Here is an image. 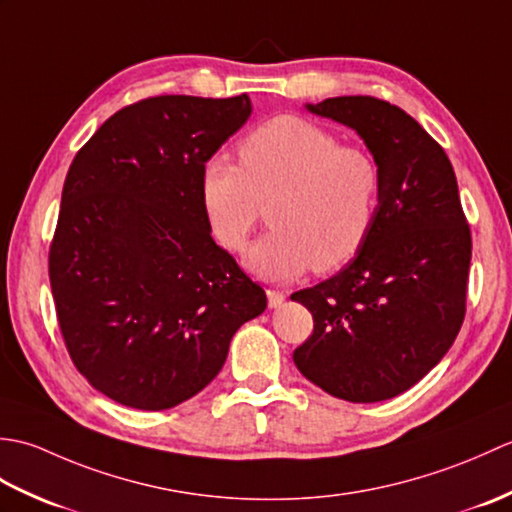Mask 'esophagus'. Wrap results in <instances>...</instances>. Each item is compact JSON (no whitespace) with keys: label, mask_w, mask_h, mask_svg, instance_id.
<instances>
[{"label":"esophagus","mask_w":512,"mask_h":512,"mask_svg":"<svg viewBox=\"0 0 512 512\" xmlns=\"http://www.w3.org/2000/svg\"><path fill=\"white\" fill-rule=\"evenodd\" d=\"M266 295H268V306H270V308H279L281 303L286 301V292H284V290L268 288V290H266Z\"/></svg>","instance_id":"1"}]
</instances>
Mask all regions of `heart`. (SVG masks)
<instances>
[{"instance_id":"obj_1","label":"heart","mask_w":512,"mask_h":512,"mask_svg":"<svg viewBox=\"0 0 512 512\" xmlns=\"http://www.w3.org/2000/svg\"><path fill=\"white\" fill-rule=\"evenodd\" d=\"M239 165L213 156L200 171V202L217 242L239 250L268 204L270 231L244 253L255 275L330 273L358 255L376 224L383 176L369 151L343 145L301 116H277L237 147Z\"/></svg>"}]
</instances>
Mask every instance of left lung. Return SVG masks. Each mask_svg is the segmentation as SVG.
<instances>
[{
    "label": "left lung",
    "mask_w": 512,
    "mask_h": 512,
    "mask_svg": "<svg viewBox=\"0 0 512 512\" xmlns=\"http://www.w3.org/2000/svg\"><path fill=\"white\" fill-rule=\"evenodd\" d=\"M352 127L383 176L376 224L341 273L299 290L314 330L292 358L330 396L394 398L449 352L466 312L471 228L451 160L418 121L374 96L306 105Z\"/></svg>",
    "instance_id": "left-lung-1"
}]
</instances>
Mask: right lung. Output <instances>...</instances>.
Segmentation results:
<instances>
[{"instance_id": "obj_1", "label": "right lung", "mask_w": 512, "mask_h": 512, "mask_svg": "<svg viewBox=\"0 0 512 512\" xmlns=\"http://www.w3.org/2000/svg\"><path fill=\"white\" fill-rule=\"evenodd\" d=\"M253 107L151 96L96 129L74 156L48 257L74 367L125 407L162 411L220 374L266 292L211 237L200 171Z\"/></svg>"}]
</instances>
